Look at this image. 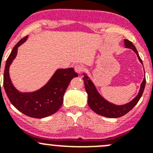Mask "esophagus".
I'll list each match as a JSON object with an SVG mask.
<instances>
[{
	"label": "esophagus",
	"instance_id": "34e87169",
	"mask_svg": "<svg viewBox=\"0 0 153 153\" xmlns=\"http://www.w3.org/2000/svg\"><path fill=\"white\" fill-rule=\"evenodd\" d=\"M74 70L77 74H81V73L83 72V70H84V67H83V65L80 64H76L75 65V67H74Z\"/></svg>",
	"mask_w": 153,
	"mask_h": 153
}]
</instances>
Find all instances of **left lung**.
Wrapping results in <instances>:
<instances>
[{"label":"left lung","mask_w":153,"mask_h":153,"mask_svg":"<svg viewBox=\"0 0 153 153\" xmlns=\"http://www.w3.org/2000/svg\"><path fill=\"white\" fill-rule=\"evenodd\" d=\"M124 42H125L126 47L130 48V49L134 51L136 55H137L140 61L143 63L141 58L140 57L139 53L136 51V48L132 44V42L128 40H125ZM83 82H84L85 89H86V93L88 94L89 106L91 108L92 110H93L97 114L102 116V117H109V118H118V117H123L125 114H126L127 113H129L139 102L140 99L141 98L142 95H143V93L144 91L146 86V79L144 78L143 83H141L140 90L139 93H138V95L129 103L123 105V106H117V105H114V104L110 103V102L105 100L99 94L93 83H92V81L89 79L87 76L85 75L83 77Z\"/></svg>","instance_id":"8db88e82"}]
</instances>
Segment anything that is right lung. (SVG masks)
<instances>
[{
  "mask_svg": "<svg viewBox=\"0 0 153 153\" xmlns=\"http://www.w3.org/2000/svg\"><path fill=\"white\" fill-rule=\"evenodd\" d=\"M21 39L14 46L8 56L4 71V87L7 96L13 106L24 115L33 118H44L56 113L63 104V97L70 81L78 74L73 68L60 69L50 81L40 90L33 93H21L12 84L9 76V67L17 53V48L27 40ZM1 72V69H0ZM1 83V82H0ZM1 84V83H0Z\"/></svg>",
  "mask_w": 153,
  "mask_h": 153,
  "instance_id": "1",
  "label": "right lung"
}]
</instances>
